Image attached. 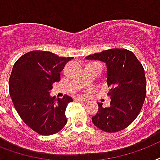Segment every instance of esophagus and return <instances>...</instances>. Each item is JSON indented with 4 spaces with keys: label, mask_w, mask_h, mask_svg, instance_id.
Returning a JSON list of instances; mask_svg holds the SVG:
<instances>
[{
    "label": "esophagus",
    "mask_w": 160,
    "mask_h": 160,
    "mask_svg": "<svg viewBox=\"0 0 160 160\" xmlns=\"http://www.w3.org/2000/svg\"><path fill=\"white\" fill-rule=\"evenodd\" d=\"M75 100H76V101H82V102H85V103L89 102V100H86V99H84V98H81V97L75 98Z\"/></svg>",
    "instance_id": "34e87169"
}]
</instances>
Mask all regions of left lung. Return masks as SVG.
I'll list each match as a JSON object with an SVG mask.
<instances>
[{
    "instance_id": "obj_1",
    "label": "left lung",
    "mask_w": 160,
    "mask_h": 160,
    "mask_svg": "<svg viewBox=\"0 0 160 160\" xmlns=\"http://www.w3.org/2000/svg\"><path fill=\"white\" fill-rule=\"evenodd\" d=\"M107 65V85L110 105L98 103L93 124L101 130L114 133L125 129L136 119L146 96V79L141 63L126 49H109L86 56Z\"/></svg>"
}]
</instances>
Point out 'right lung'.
Instances as JSON below:
<instances>
[{
  "mask_svg": "<svg viewBox=\"0 0 160 160\" xmlns=\"http://www.w3.org/2000/svg\"><path fill=\"white\" fill-rule=\"evenodd\" d=\"M73 57H60L43 51H33L16 60L9 80V91L16 111L32 130L51 135L64 128L65 109L73 99L51 97L52 84L60 80V72Z\"/></svg>",
  "mask_w": 160,
  "mask_h": 160,
  "instance_id": "obj_1",
  "label": "right lung"
}]
</instances>
